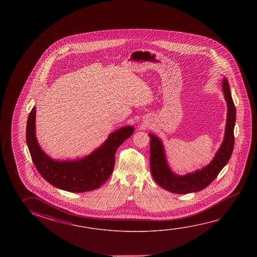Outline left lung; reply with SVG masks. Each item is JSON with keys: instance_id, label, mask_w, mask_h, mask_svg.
<instances>
[{"instance_id": "1", "label": "left lung", "mask_w": 257, "mask_h": 257, "mask_svg": "<svg viewBox=\"0 0 257 257\" xmlns=\"http://www.w3.org/2000/svg\"><path fill=\"white\" fill-rule=\"evenodd\" d=\"M223 92L227 105V123L222 144L210 164L194 173L178 176L169 169L162 142L156 135L149 134L151 138V170L152 177L161 188L174 194H185L204 189L219 175L231 157L235 137L236 106L232 99L229 84L226 78L222 80Z\"/></svg>"}]
</instances>
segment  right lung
<instances>
[{"label":"right lung","instance_id":"obj_1","mask_svg":"<svg viewBox=\"0 0 257 257\" xmlns=\"http://www.w3.org/2000/svg\"><path fill=\"white\" fill-rule=\"evenodd\" d=\"M135 128L114 131L101 146L80 160H55L43 152L36 138V107L28 118L26 140L36 168L49 184L72 193H84L100 187L113 173L118 147L133 135Z\"/></svg>","mask_w":257,"mask_h":257}]
</instances>
